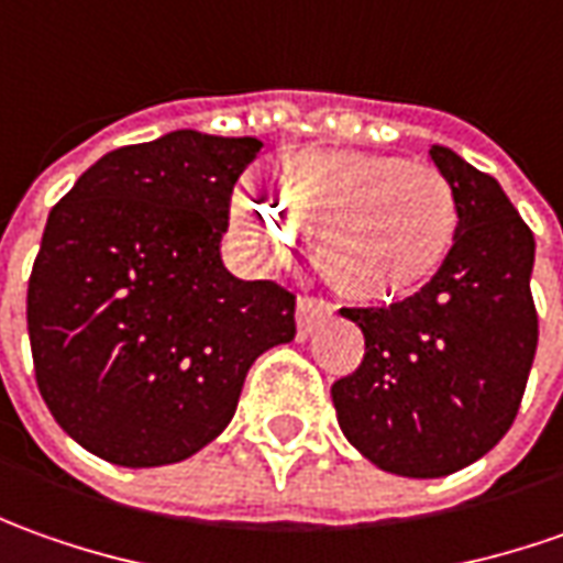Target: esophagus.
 I'll list each match as a JSON object with an SVG mask.
<instances>
[{
  "mask_svg": "<svg viewBox=\"0 0 563 563\" xmlns=\"http://www.w3.org/2000/svg\"><path fill=\"white\" fill-rule=\"evenodd\" d=\"M333 311V301L318 299V296H299V305H296V320H299V340H308L311 330L318 327V320L323 314Z\"/></svg>",
  "mask_w": 563,
  "mask_h": 563,
  "instance_id": "34e87169",
  "label": "esophagus"
}]
</instances>
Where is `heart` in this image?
I'll return each mask as SVG.
<instances>
[{"instance_id":"b5f03b06","label":"heart","mask_w":563,"mask_h":563,"mask_svg":"<svg viewBox=\"0 0 563 563\" xmlns=\"http://www.w3.org/2000/svg\"><path fill=\"white\" fill-rule=\"evenodd\" d=\"M274 189L243 186L233 221L249 243L286 255L318 230L320 264L355 299H396L445 264L457 199L433 165L367 152H305L271 170Z\"/></svg>"}]
</instances>
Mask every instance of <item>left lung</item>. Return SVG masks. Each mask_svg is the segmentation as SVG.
Segmentation results:
<instances>
[{"label":"left lung","mask_w":563,"mask_h":563,"mask_svg":"<svg viewBox=\"0 0 563 563\" xmlns=\"http://www.w3.org/2000/svg\"><path fill=\"white\" fill-rule=\"evenodd\" d=\"M430 158L455 189V245L415 296L342 308L364 333V358L330 389L345 439L401 476H449L495 449L539 342L533 230L489 174L445 146Z\"/></svg>","instance_id":"1"}]
</instances>
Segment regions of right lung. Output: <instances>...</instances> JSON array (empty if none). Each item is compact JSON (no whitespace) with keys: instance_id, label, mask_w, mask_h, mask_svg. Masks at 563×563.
Wrapping results in <instances>:
<instances>
[{"instance_id":"obj_1","label":"right lung","mask_w":563,"mask_h":563,"mask_svg":"<svg viewBox=\"0 0 563 563\" xmlns=\"http://www.w3.org/2000/svg\"><path fill=\"white\" fill-rule=\"evenodd\" d=\"M258 148L174 130L108 152L49 211L27 283L33 374L92 455H196L233 420L255 358L296 340V296L221 262L233 186Z\"/></svg>"}]
</instances>
